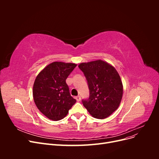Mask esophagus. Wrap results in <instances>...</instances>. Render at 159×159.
Here are the masks:
<instances>
[{
  "instance_id": "1",
  "label": "esophagus",
  "mask_w": 159,
  "mask_h": 159,
  "mask_svg": "<svg viewBox=\"0 0 159 159\" xmlns=\"http://www.w3.org/2000/svg\"><path fill=\"white\" fill-rule=\"evenodd\" d=\"M75 99L78 101V102H80V100H81V97L80 96H77V97H75Z\"/></svg>"
}]
</instances>
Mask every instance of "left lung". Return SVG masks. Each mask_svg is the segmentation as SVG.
<instances>
[{
    "instance_id": "1",
    "label": "left lung",
    "mask_w": 159,
    "mask_h": 159,
    "mask_svg": "<svg viewBox=\"0 0 159 159\" xmlns=\"http://www.w3.org/2000/svg\"><path fill=\"white\" fill-rule=\"evenodd\" d=\"M78 67L89 89V99L82 100L84 106L94 118L108 117L117 109L123 97V86L117 71L101 60L81 63Z\"/></svg>"
}]
</instances>
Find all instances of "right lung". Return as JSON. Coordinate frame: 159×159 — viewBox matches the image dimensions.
<instances>
[{
  "mask_svg": "<svg viewBox=\"0 0 159 159\" xmlns=\"http://www.w3.org/2000/svg\"><path fill=\"white\" fill-rule=\"evenodd\" d=\"M77 64L54 61L46 66L35 79L33 98L40 111L53 121L64 119L76 100L66 80Z\"/></svg>",
  "mask_w": 159,
  "mask_h": 159,
  "instance_id": "add662e5",
  "label": "right lung"
}]
</instances>
